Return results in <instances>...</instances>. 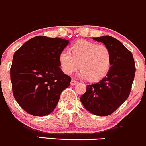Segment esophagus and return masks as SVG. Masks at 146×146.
Returning a JSON list of instances; mask_svg holds the SVG:
<instances>
[{
  "label": "esophagus",
  "instance_id": "esophagus-1",
  "mask_svg": "<svg viewBox=\"0 0 146 146\" xmlns=\"http://www.w3.org/2000/svg\"><path fill=\"white\" fill-rule=\"evenodd\" d=\"M78 83V81L75 79H72L71 80V85H76Z\"/></svg>",
  "mask_w": 146,
  "mask_h": 146
}]
</instances>
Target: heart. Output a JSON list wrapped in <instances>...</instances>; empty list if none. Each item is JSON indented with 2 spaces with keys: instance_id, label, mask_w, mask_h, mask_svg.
<instances>
[{
  "instance_id": "b5f03b06",
  "label": "heart",
  "mask_w": 146,
  "mask_h": 146,
  "mask_svg": "<svg viewBox=\"0 0 146 146\" xmlns=\"http://www.w3.org/2000/svg\"><path fill=\"white\" fill-rule=\"evenodd\" d=\"M70 50H62L58 57L60 66L66 74H72L80 66V78L98 81L110 71L112 54L106 45L79 40L71 45Z\"/></svg>"
}]
</instances>
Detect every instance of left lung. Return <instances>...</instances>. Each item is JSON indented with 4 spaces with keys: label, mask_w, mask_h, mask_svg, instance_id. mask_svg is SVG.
<instances>
[{
    "label": "left lung",
    "mask_w": 146,
    "mask_h": 146,
    "mask_svg": "<svg viewBox=\"0 0 146 146\" xmlns=\"http://www.w3.org/2000/svg\"><path fill=\"white\" fill-rule=\"evenodd\" d=\"M104 43L112 54V66L105 77L97 84L88 85L81 97L86 110L100 116L112 114L128 98L135 76L132 54L117 39L109 35L93 37Z\"/></svg>",
    "instance_id": "left-lung-1"
}]
</instances>
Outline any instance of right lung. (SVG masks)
Wrapping results in <instances>:
<instances>
[{
    "label": "right lung",
    "instance_id": "1",
    "mask_svg": "<svg viewBox=\"0 0 146 146\" xmlns=\"http://www.w3.org/2000/svg\"><path fill=\"white\" fill-rule=\"evenodd\" d=\"M67 40L37 36L15 51L10 68L14 97L28 113L44 116L56 108L71 77L60 68L59 54Z\"/></svg>",
    "mask_w": 146,
    "mask_h": 146
}]
</instances>
